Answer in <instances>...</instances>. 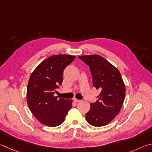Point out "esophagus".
<instances>
[{"mask_svg": "<svg viewBox=\"0 0 152 152\" xmlns=\"http://www.w3.org/2000/svg\"><path fill=\"white\" fill-rule=\"evenodd\" d=\"M73 101H74L75 102H81V100H79V99H76V98H74V99H73Z\"/></svg>", "mask_w": 152, "mask_h": 152, "instance_id": "esophagus-1", "label": "esophagus"}]
</instances>
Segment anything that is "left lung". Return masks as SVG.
I'll list each match as a JSON object with an SVG mask.
<instances>
[{
	"label": "left lung",
	"mask_w": 152,
	"mask_h": 152,
	"mask_svg": "<svg viewBox=\"0 0 152 152\" xmlns=\"http://www.w3.org/2000/svg\"><path fill=\"white\" fill-rule=\"evenodd\" d=\"M79 58L89 66L93 85L102 91L97 102L90 105L86 120L93 126H106L119 113L126 97V86L120 72L100 55H82Z\"/></svg>",
	"instance_id": "1"
}]
</instances>
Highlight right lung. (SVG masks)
Masks as SVG:
<instances>
[{
    "mask_svg": "<svg viewBox=\"0 0 152 152\" xmlns=\"http://www.w3.org/2000/svg\"><path fill=\"white\" fill-rule=\"evenodd\" d=\"M75 58L74 55H53L42 61L31 75L26 102L31 113L45 126L53 127L63 124L72 107L73 101L57 99L53 95L62 83L64 69Z\"/></svg>",
    "mask_w": 152,
    "mask_h": 152,
    "instance_id": "add662e5",
    "label": "right lung"
}]
</instances>
